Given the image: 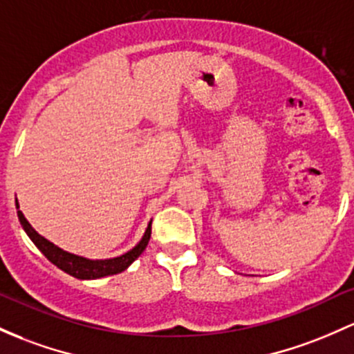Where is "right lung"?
<instances>
[{"label": "right lung", "instance_id": "add662e5", "mask_svg": "<svg viewBox=\"0 0 354 354\" xmlns=\"http://www.w3.org/2000/svg\"><path fill=\"white\" fill-rule=\"evenodd\" d=\"M17 209H18V220L21 223L23 230L26 232V235L30 236V240L37 245L38 250L45 255L53 266H57L58 269L67 272L68 275L72 277L80 279V281H92V279H100V277H107V275H114L119 274V272L126 270L131 263L134 262L139 255L145 252V248L147 247V242L151 239V220L147 223L145 235L142 239L136 243V247L127 250L126 254L119 255V257H112V259H87L82 257V255L72 254V252L64 250L58 245H55L53 242L46 240L45 236H41L37 230L30 225V221L25 218L21 212H19V203L17 200Z\"/></svg>", "mask_w": 354, "mask_h": 354}]
</instances>
